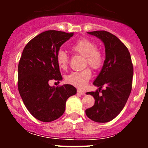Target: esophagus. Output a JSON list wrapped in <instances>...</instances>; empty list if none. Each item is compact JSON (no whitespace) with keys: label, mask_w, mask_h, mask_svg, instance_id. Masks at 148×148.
Returning a JSON list of instances; mask_svg holds the SVG:
<instances>
[{"label":"esophagus","mask_w":148,"mask_h":148,"mask_svg":"<svg viewBox=\"0 0 148 148\" xmlns=\"http://www.w3.org/2000/svg\"><path fill=\"white\" fill-rule=\"evenodd\" d=\"M77 92H78V93H79V94L82 95H84L86 94V92H85L84 91L81 90H79V89H78V90H77Z\"/></svg>","instance_id":"esophagus-1"}]
</instances>
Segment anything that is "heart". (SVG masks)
<instances>
[{"mask_svg":"<svg viewBox=\"0 0 148 148\" xmlns=\"http://www.w3.org/2000/svg\"><path fill=\"white\" fill-rule=\"evenodd\" d=\"M72 50L76 54L84 56V66L89 65L92 69H98L103 63V55L100 51L97 49L95 42L88 39L83 38L78 40L72 47ZM56 60L59 67L62 69H67L69 62L68 54L63 50H59L56 55ZM92 73L89 68L81 71L72 72L66 76L65 81L67 84L79 88L86 87L90 79Z\"/></svg>","mask_w":148,"mask_h":148,"instance_id":"obj_1","label":"heart"}]
</instances>
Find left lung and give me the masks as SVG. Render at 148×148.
I'll return each instance as SVG.
<instances>
[{
  "mask_svg": "<svg viewBox=\"0 0 148 148\" xmlns=\"http://www.w3.org/2000/svg\"><path fill=\"white\" fill-rule=\"evenodd\" d=\"M100 39L105 46V59L101 72L93 82L99 87L88 92L95 98V104L86 114L97 123H107L114 119L126 104L132 91L134 68L128 49L115 35L105 30L88 32ZM103 85L106 89L100 90Z\"/></svg>",
  "mask_w": 148,
  "mask_h": 148,
  "instance_id": "left-lung-1",
  "label": "left lung"
}]
</instances>
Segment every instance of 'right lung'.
Returning a JSON list of instances; mask_svg holds the SVG:
<instances>
[{
    "label": "right lung",
    "mask_w": 148,
    "mask_h": 148,
    "mask_svg": "<svg viewBox=\"0 0 148 148\" xmlns=\"http://www.w3.org/2000/svg\"><path fill=\"white\" fill-rule=\"evenodd\" d=\"M74 33L51 30L39 34L25 45L18 66V89L25 107L42 122L56 120L65 103L76 93L72 85L51 87V80L62 79L56 60L60 47Z\"/></svg>",
    "instance_id": "add662e5"
}]
</instances>
